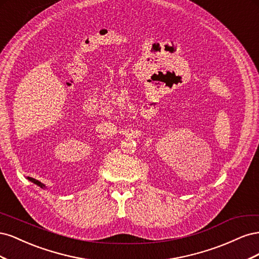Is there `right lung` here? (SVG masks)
Here are the masks:
<instances>
[{"instance_id": "1", "label": "right lung", "mask_w": 259, "mask_h": 259, "mask_svg": "<svg viewBox=\"0 0 259 259\" xmlns=\"http://www.w3.org/2000/svg\"><path fill=\"white\" fill-rule=\"evenodd\" d=\"M27 179H29L31 183H33V184H35L36 186H38V187H41V188H43V189H45V185L44 184H42L41 182H38V180H36V179H34V178H31V177H27Z\"/></svg>"}]
</instances>
